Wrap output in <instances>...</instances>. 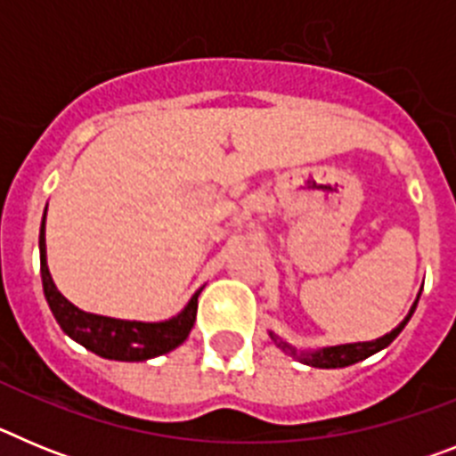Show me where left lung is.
<instances>
[{"mask_svg": "<svg viewBox=\"0 0 456 456\" xmlns=\"http://www.w3.org/2000/svg\"><path fill=\"white\" fill-rule=\"evenodd\" d=\"M418 299H420V294H418ZM418 299L413 301V305H411L409 315L404 317V320L400 322V324L395 326L393 331L386 333V336L377 338V340H370V342H347V345H333V347H320V349H304V352H299V349H294L289 342H285L283 338H278L276 333L269 331V338H272L273 342H276L278 347L283 349L285 354H289V356H294L297 361H301V363L310 365V368H347V365H354L358 363V361H365L368 356H372V354L381 352L384 347H388L390 342L395 340V338L400 336L402 329L406 326V322L411 320V315H413V310H416L418 305Z\"/></svg>", "mask_w": 456, "mask_h": 456, "instance_id": "1", "label": "left lung"}]
</instances>
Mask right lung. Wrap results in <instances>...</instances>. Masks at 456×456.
I'll return each instance as SVG.
<instances>
[{"label":"right lung","instance_id":"obj_1","mask_svg":"<svg viewBox=\"0 0 456 456\" xmlns=\"http://www.w3.org/2000/svg\"><path fill=\"white\" fill-rule=\"evenodd\" d=\"M45 216L47 208L43 212L38 235L40 278H43V292H45L52 315L68 338H72L98 356L109 358V361H125V363H139V361L162 356V354L173 352L187 340L189 331L193 329V322H196L199 294L203 288L193 294L178 315L162 322L116 320V317L86 313V310L70 304L52 281L50 267H47Z\"/></svg>","mask_w":456,"mask_h":456}]
</instances>
